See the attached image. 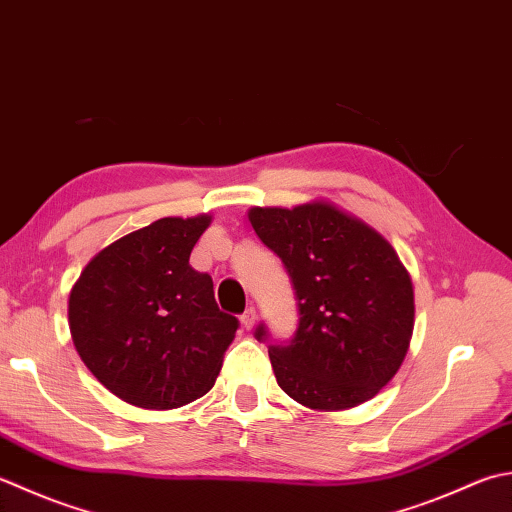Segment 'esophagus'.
<instances>
[{
  "instance_id": "obj_1",
  "label": "esophagus",
  "mask_w": 512,
  "mask_h": 512,
  "mask_svg": "<svg viewBox=\"0 0 512 512\" xmlns=\"http://www.w3.org/2000/svg\"><path fill=\"white\" fill-rule=\"evenodd\" d=\"M255 319H257V310L250 306V308H246L244 310V315H242V326L246 328V330H250L255 326Z\"/></svg>"
}]
</instances>
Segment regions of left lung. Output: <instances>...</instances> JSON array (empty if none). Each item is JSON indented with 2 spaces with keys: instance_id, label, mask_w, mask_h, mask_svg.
<instances>
[{
  "instance_id": "1",
  "label": "left lung",
  "mask_w": 512,
  "mask_h": 512,
  "mask_svg": "<svg viewBox=\"0 0 512 512\" xmlns=\"http://www.w3.org/2000/svg\"><path fill=\"white\" fill-rule=\"evenodd\" d=\"M248 219L297 299L293 339L268 346L279 388L326 413L373 399L402 366L415 324L413 282L395 248L330 202L255 206ZM255 337L266 342L264 324Z\"/></svg>"
}]
</instances>
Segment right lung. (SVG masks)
I'll return each mask as SVG.
<instances>
[{"instance_id":"1","label":"right lung","mask_w":512,"mask_h":512,"mask_svg":"<svg viewBox=\"0 0 512 512\" xmlns=\"http://www.w3.org/2000/svg\"><path fill=\"white\" fill-rule=\"evenodd\" d=\"M210 215L164 217L90 259L68 297L86 368L124 402L168 410L213 388L239 328L213 279L188 264Z\"/></svg>"}]
</instances>
